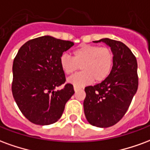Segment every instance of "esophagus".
I'll return each instance as SVG.
<instances>
[{"label":"esophagus","instance_id":"obj_1","mask_svg":"<svg viewBox=\"0 0 150 150\" xmlns=\"http://www.w3.org/2000/svg\"><path fill=\"white\" fill-rule=\"evenodd\" d=\"M74 90H75V92H77V91H79V90H80V88H76V87H74Z\"/></svg>","mask_w":150,"mask_h":150}]
</instances>
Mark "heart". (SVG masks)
Here are the masks:
<instances>
[{"label":"heart","mask_w":150,"mask_h":150,"mask_svg":"<svg viewBox=\"0 0 150 150\" xmlns=\"http://www.w3.org/2000/svg\"><path fill=\"white\" fill-rule=\"evenodd\" d=\"M73 57L61 55L59 64L66 75H71L79 67L82 71L67 79L69 83L80 88L91 83H101L108 77L112 69L114 55L106 46L82 45L73 51Z\"/></svg>","instance_id":"heart-1"}]
</instances>
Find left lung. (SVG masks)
<instances>
[{
	"mask_svg": "<svg viewBox=\"0 0 150 150\" xmlns=\"http://www.w3.org/2000/svg\"><path fill=\"white\" fill-rule=\"evenodd\" d=\"M106 43L114 55L112 69L105 80L85 88L84 114L91 125L108 128L125 116L138 88L137 62L124 43L109 38L94 42Z\"/></svg>",
	"mask_w": 150,
	"mask_h": 150,
	"instance_id": "1",
	"label": "left lung"
}]
</instances>
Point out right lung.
Returning a JSON list of instances; mask_svg holds the SVG:
<instances>
[{
	"label": "right lung",
	"instance_id": "add662e5",
	"mask_svg": "<svg viewBox=\"0 0 150 150\" xmlns=\"http://www.w3.org/2000/svg\"><path fill=\"white\" fill-rule=\"evenodd\" d=\"M74 42L42 36L31 39L18 50L13 64L12 92L16 104L30 122L48 125L62 116L65 104L75 93L59 59Z\"/></svg>",
	"mask_w": 150,
	"mask_h": 150
}]
</instances>
